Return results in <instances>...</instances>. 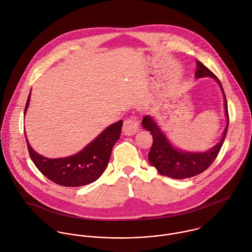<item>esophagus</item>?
Returning a JSON list of instances; mask_svg holds the SVG:
<instances>
[{
    "mask_svg": "<svg viewBox=\"0 0 252 252\" xmlns=\"http://www.w3.org/2000/svg\"><path fill=\"white\" fill-rule=\"evenodd\" d=\"M139 128H140L139 118L136 117V116H131L130 118H127L124 121L122 131L125 135L131 136V135L136 134L139 131Z\"/></svg>",
    "mask_w": 252,
    "mask_h": 252,
    "instance_id": "esophagus-1",
    "label": "esophagus"
}]
</instances>
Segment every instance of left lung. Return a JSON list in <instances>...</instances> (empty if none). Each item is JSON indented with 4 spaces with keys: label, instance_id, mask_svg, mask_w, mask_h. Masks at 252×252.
Wrapping results in <instances>:
<instances>
[{
    "label": "left lung",
    "instance_id": "left-lung-1",
    "mask_svg": "<svg viewBox=\"0 0 252 252\" xmlns=\"http://www.w3.org/2000/svg\"><path fill=\"white\" fill-rule=\"evenodd\" d=\"M195 75L197 78L204 76L214 77L221 87L224 96V106L227 118V125L223 132V137L218 144L206 152H183L181 150H178L170 144V142L168 141L166 136L161 132L160 128L152 119V117L145 115L142 121L144 129L150 132L153 139V143L148 153V159L150 164L153 167H155L162 176H166L175 180L191 178L206 171L216 160L226 138L229 126L228 105L225 93L223 91L219 79L216 77L214 72L198 60L197 71Z\"/></svg>",
    "mask_w": 252,
    "mask_h": 252
}]
</instances>
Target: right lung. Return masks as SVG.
<instances>
[{
    "label": "right lung",
    "mask_w": 252,
    "mask_h": 252,
    "mask_svg": "<svg viewBox=\"0 0 252 252\" xmlns=\"http://www.w3.org/2000/svg\"><path fill=\"white\" fill-rule=\"evenodd\" d=\"M30 102L28 96L24 113ZM123 121L119 120L105 129L93 142L78 153L58 159L45 158L26 141L30 157L38 171L48 180L67 187L89 184L98 180L108 166L113 145L119 140ZM26 138V137H25Z\"/></svg>",
    "instance_id": "add662e5"
}]
</instances>
